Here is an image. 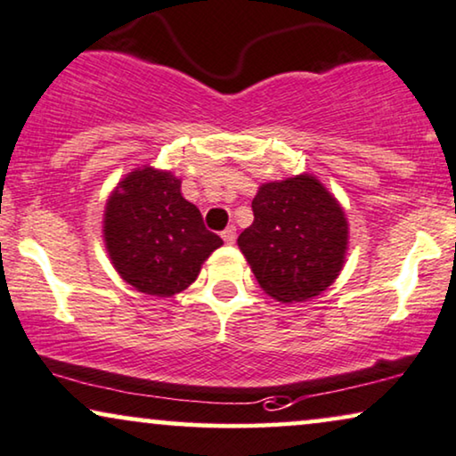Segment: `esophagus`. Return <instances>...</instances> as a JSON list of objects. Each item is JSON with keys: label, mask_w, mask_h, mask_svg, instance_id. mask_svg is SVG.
<instances>
[{"label": "esophagus", "mask_w": 456, "mask_h": 456, "mask_svg": "<svg viewBox=\"0 0 456 456\" xmlns=\"http://www.w3.org/2000/svg\"><path fill=\"white\" fill-rule=\"evenodd\" d=\"M222 239L226 240L228 245H234V240H236V228H234V226H228V228L222 232Z\"/></svg>", "instance_id": "1"}]
</instances>
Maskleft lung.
I'll return each mask as SVG.
<instances>
[{"mask_svg": "<svg viewBox=\"0 0 456 456\" xmlns=\"http://www.w3.org/2000/svg\"><path fill=\"white\" fill-rule=\"evenodd\" d=\"M253 224L239 236L259 287L282 304L305 301L337 279L347 249L339 203L316 177L297 175L259 188Z\"/></svg>", "mask_w": 456, "mask_h": 456, "instance_id": "8db88e82", "label": "left lung"}]
</instances>
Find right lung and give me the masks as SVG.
<instances>
[{
	"mask_svg": "<svg viewBox=\"0 0 456 456\" xmlns=\"http://www.w3.org/2000/svg\"><path fill=\"white\" fill-rule=\"evenodd\" d=\"M104 240L121 279L146 295L171 297L197 281L222 247L167 171L135 169L106 203Z\"/></svg>",
	"mask_w": 456,
	"mask_h": 456,
	"instance_id": "1",
	"label": "right lung"
}]
</instances>
